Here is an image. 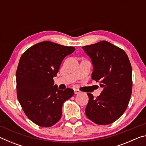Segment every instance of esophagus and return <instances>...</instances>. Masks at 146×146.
I'll return each mask as SVG.
<instances>
[{
  "label": "esophagus",
  "instance_id": "obj_1",
  "mask_svg": "<svg viewBox=\"0 0 146 146\" xmlns=\"http://www.w3.org/2000/svg\"><path fill=\"white\" fill-rule=\"evenodd\" d=\"M74 92H75V94H79L80 93V91L77 90V89H75L74 90Z\"/></svg>",
  "mask_w": 146,
  "mask_h": 146
}]
</instances>
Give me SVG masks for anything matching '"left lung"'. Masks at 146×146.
I'll use <instances>...</instances> for the list:
<instances>
[{
  "label": "left lung",
  "mask_w": 146,
  "mask_h": 146,
  "mask_svg": "<svg viewBox=\"0 0 146 146\" xmlns=\"http://www.w3.org/2000/svg\"><path fill=\"white\" fill-rule=\"evenodd\" d=\"M93 66L91 78L103 90L94 97L88 93L86 115L97 124H110L126 110L132 93V68L124 51L108 41L82 47Z\"/></svg>",
  "instance_id": "obj_1"
}]
</instances>
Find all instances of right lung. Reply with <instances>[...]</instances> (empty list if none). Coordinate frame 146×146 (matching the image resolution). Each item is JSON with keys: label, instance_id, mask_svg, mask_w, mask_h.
Returning <instances> with one entry per match:
<instances>
[{"label": "right lung", "instance_id": "right-lung-1", "mask_svg": "<svg viewBox=\"0 0 146 146\" xmlns=\"http://www.w3.org/2000/svg\"><path fill=\"white\" fill-rule=\"evenodd\" d=\"M75 50L72 46L44 41L30 47L20 58L17 98L28 118L39 126L48 127L58 122L64 102L73 97V90H58L53 77L64 58Z\"/></svg>", "mask_w": 146, "mask_h": 146}]
</instances>
